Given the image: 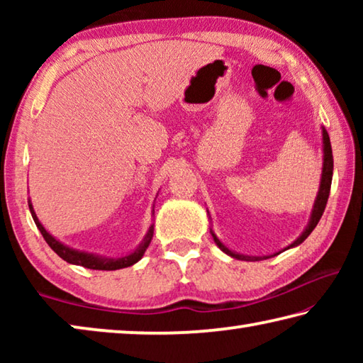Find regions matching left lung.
I'll list each match as a JSON object with an SVG mask.
<instances>
[{"label": "left lung", "instance_id": "left-lung-1", "mask_svg": "<svg viewBox=\"0 0 363 363\" xmlns=\"http://www.w3.org/2000/svg\"><path fill=\"white\" fill-rule=\"evenodd\" d=\"M331 177H333V153H331V144H330V136L328 133L323 130V171H322V181H320V190H318V195H317V200L314 203V210H312V216H311V223L309 225L306 227V230L301 233L298 240H294L290 247H296V245L303 243L307 237L311 235V232L315 229V225L318 224V220H320L322 214L325 211V206H327V201H328V196H330V187H331ZM213 238L214 242H216L218 247L224 251L225 255H229L232 257H235V259H245V261H257L259 257H250V256H242V255H237L230 251L229 248H225L223 243L218 240V237L213 233Z\"/></svg>", "mask_w": 363, "mask_h": 363}]
</instances>
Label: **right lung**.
<instances>
[{"label":"right lung","instance_id":"right-lung-1","mask_svg":"<svg viewBox=\"0 0 363 363\" xmlns=\"http://www.w3.org/2000/svg\"><path fill=\"white\" fill-rule=\"evenodd\" d=\"M30 208V213H32V218L35 220L36 227H38L43 238H45L46 243L51 247L56 253L62 257L64 261L70 262V264H77V266H83L86 269H94V270H116V269H123V267H130L133 264H136L140 257L144 256L147 247H149L150 242H152V237H153V225L147 232V235L144 238V242L139 245V248L134 251V253L128 255L125 257H118V259H110V257H101V256H94V255H88V253H82V251H75L69 247H65L60 242H57L56 238L52 235H49L46 232L45 227L41 225V223L36 218V214L33 211V206L28 205Z\"/></svg>","mask_w":363,"mask_h":363}]
</instances>
